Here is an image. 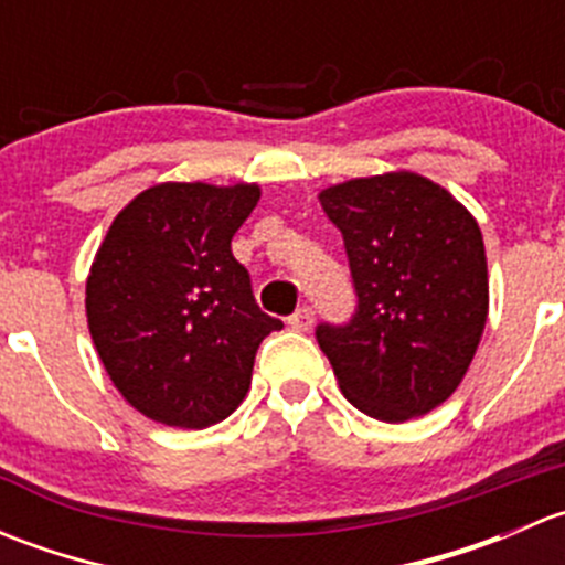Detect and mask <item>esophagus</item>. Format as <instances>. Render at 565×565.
<instances>
[{
	"mask_svg": "<svg viewBox=\"0 0 565 565\" xmlns=\"http://www.w3.org/2000/svg\"><path fill=\"white\" fill-rule=\"evenodd\" d=\"M287 322L292 330H311V324H315V311H311L309 306H300V309L295 311Z\"/></svg>",
	"mask_w": 565,
	"mask_h": 565,
	"instance_id": "obj_1",
	"label": "esophagus"
}]
</instances>
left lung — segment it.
<instances>
[{"instance_id":"obj_1","label":"left lung","mask_w":565,"mask_h":565,"mask_svg":"<svg viewBox=\"0 0 565 565\" xmlns=\"http://www.w3.org/2000/svg\"><path fill=\"white\" fill-rule=\"evenodd\" d=\"M319 204L344 237L358 292L350 324L317 328L341 393L385 424L431 413L459 388L487 324L476 218L415 172L355 177Z\"/></svg>"}]
</instances>
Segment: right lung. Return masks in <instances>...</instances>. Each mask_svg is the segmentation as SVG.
I'll return each instance as SVG.
<instances>
[{
  "label": "right lung",
  "instance_id": "obj_1",
  "mask_svg": "<svg viewBox=\"0 0 565 565\" xmlns=\"http://www.w3.org/2000/svg\"><path fill=\"white\" fill-rule=\"evenodd\" d=\"M256 202V182H161L108 226L87 276V324L114 388L150 420H224L246 398L262 339L284 328L232 256Z\"/></svg>",
  "mask_w": 565,
  "mask_h": 565
}]
</instances>
